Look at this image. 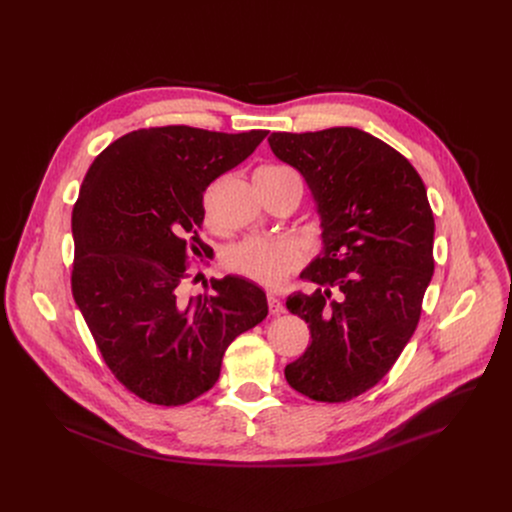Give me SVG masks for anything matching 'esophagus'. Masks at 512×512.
Wrapping results in <instances>:
<instances>
[{"mask_svg":"<svg viewBox=\"0 0 512 512\" xmlns=\"http://www.w3.org/2000/svg\"><path fill=\"white\" fill-rule=\"evenodd\" d=\"M267 304H269V312H271V314H283V312H285L283 302H281L277 296H273V294L267 296Z\"/></svg>","mask_w":512,"mask_h":512,"instance_id":"1","label":"esophagus"}]
</instances>
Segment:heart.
Masks as SVG:
<instances>
[{
    "mask_svg": "<svg viewBox=\"0 0 512 512\" xmlns=\"http://www.w3.org/2000/svg\"><path fill=\"white\" fill-rule=\"evenodd\" d=\"M255 178L277 184L283 180L298 178V174L283 164H267L257 170ZM302 261L304 255L300 245L283 237L245 239L243 243L229 249L225 257V263L233 273L265 287H279L291 273L300 269Z\"/></svg>",
    "mask_w": 512,
    "mask_h": 512,
    "instance_id": "b5f03b06",
    "label": "heart"
}]
</instances>
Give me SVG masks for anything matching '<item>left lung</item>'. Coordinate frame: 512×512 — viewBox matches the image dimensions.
Instances as JSON below:
<instances>
[{
	"label": "left lung",
	"instance_id": "left-lung-1",
	"mask_svg": "<svg viewBox=\"0 0 512 512\" xmlns=\"http://www.w3.org/2000/svg\"><path fill=\"white\" fill-rule=\"evenodd\" d=\"M269 145L304 176L322 221V251L300 275L316 289L285 302L312 344L285 379L314 401H348L391 371L417 328L433 275L427 192L407 158L356 127L279 131Z\"/></svg>",
	"mask_w": 512,
	"mask_h": 512
}]
</instances>
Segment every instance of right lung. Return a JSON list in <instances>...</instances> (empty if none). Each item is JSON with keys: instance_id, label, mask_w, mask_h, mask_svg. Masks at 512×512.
Returning a JSON list of instances; mask_svg holds the SVG:
<instances>
[{"instance_id": "add662e5", "label": "right lung", "mask_w": 512, "mask_h": 512, "mask_svg": "<svg viewBox=\"0 0 512 512\" xmlns=\"http://www.w3.org/2000/svg\"><path fill=\"white\" fill-rule=\"evenodd\" d=\"M267 131L168 125L131 131L95 158L72 208V296L107 367L156 405H184L218 381L229 344L267 316L265 291L237 275L184 300L202 194L247 160Z\"/></svg>"}]
</instances>
